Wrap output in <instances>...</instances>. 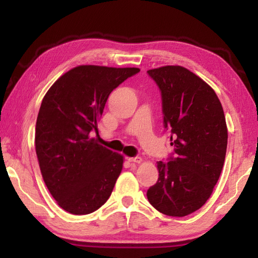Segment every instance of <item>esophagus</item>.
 Returning <instances> with one entry per match:
<instances>
[{
    "label": "esophagus",
    "mask_w": 258,
    "mask_h": 258,
    "mask_svg": "<svg viewBox=\"0 0 258 258\" xmlns=\"http://www.w3.org/2000/svg\"><path fill=\"white\" fill-rule=\"evenodd\" d=\"M127 160L130 161V163H137V164L142 163L141 157H131V158H127Z\"/></svg>",
    "instance_id": "1"
}]
</instances>
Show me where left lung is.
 <instances>
[{
  "label": "left lung",
  "mask_w": 258,
  "mask_h": 258,
  "mask_svg": "<svg viewBox=\"0 0 258 258\" xmlns=\"http://www.w3.org/2000/svg\"><path fill=\"white\" fill-rule=\"evenodd\" d=\"M161 91L164 126L175 157L157 161L159 177L147 197L157 211L183 217L204 206L223 168L228 127L211 86L182 66L149 69Z\"/></svg>",
  "instance_id": "left-lung-1"
}]
</instances>
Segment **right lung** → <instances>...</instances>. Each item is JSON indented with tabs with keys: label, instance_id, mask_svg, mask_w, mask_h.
Returning <instances> with one entry per match:
<instances>
[{
	"label": "right lung",
	"instance_id": "add662e5",
	"mask_svg": "<svg viewBox=\"0 0 258 258\" xmlns=\"http://www.w3.org/2000/svg\"><path fill=\"white\" fill-rule=\"evenodd\" d=\"M139 72L135 67L82 64L60 76L43 98L35 149L43 180L66 212L93 213L110 197L124 156L100 145L90 132L99 135L111 91Z\"/></svg>",
	"mask_w": 258,
	"mask_h": 258
}]
</instances>
